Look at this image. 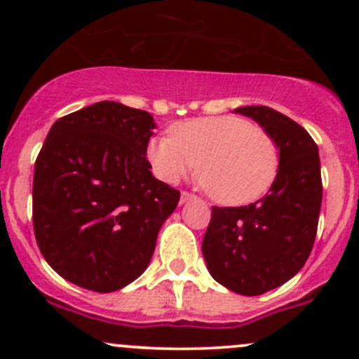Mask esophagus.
Listing matches in <instances>:
<instances>
[{"label": "esophagus", "mask_w": 359, "mask_h": 359, "mask_svg": "<svg viewBox=\"0 0 359 359\" xmlns=\"http://www.w3.org/2000/svg\"><path fill=\"white\" fill-rule=\"evenodd\" d=\"M193 198H194V194L187 193V191H182V194H180V203H186V201L193 200Z\"/></svg>", "instance_id": "obj_1"}]
</instances>
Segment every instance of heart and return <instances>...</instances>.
<instances>
[{
    "label": "heart",
    "instance_id": "1",
    "mask_svg": "<svg viewBox=\"0 0 359 359\" xmlns=\"http://www.w3.org/2000/svg\"><path fill=\"white\" fill-rule=\"evenodd\" d=\"M147 161L165 182L196 168L210 196L222 205L259 200L278 175L280 151L264 128L240 116H206L177 123L168 137L147 144Z\"/></svg>",
    "mask_w": 359,
    "mask_h": 359
}]
</instances>
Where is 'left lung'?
I'll return each mask as SVG.
<instances>
[{
    "label": "left lung",
    "mask_w": 359,
    "mask_h": 359,
    "mask_svg": "<svg viewBox=\"0 0 359 359\" xmlns=\"http://www.w3.org/2000/svg\"><path fill=\"white\" fill-rule=\"evenodd\" d=\"M280 149L278 175L264 198L247 206H213L203 238L210 274L240 295H262L292 280L306 264L320 219L321 168L313 137L266 106L238 107Z\"/></svg>",
    "instance_id": "obj_1"
}]
</instances>
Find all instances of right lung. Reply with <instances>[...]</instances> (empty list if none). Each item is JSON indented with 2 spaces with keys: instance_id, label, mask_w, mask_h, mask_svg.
<instances>
[{
  "instance_id": "add662e5",
  "label": "right lung",
  "mask_w": 359,
  "mask_h": 359,
  "mask_svg": "<svg viewBox=\"0 0 359 359\" xmlns=\"http://www.w3.org/2000/svg\"><path fill=\"white\" fill-rule=\"evenodd\" d=\"M153 116L112 100L59 118L36 158L32 226L43 257L92 292L126 287L149 266L180 193L147 161Z\"/></svg>"
}]
</instances>
